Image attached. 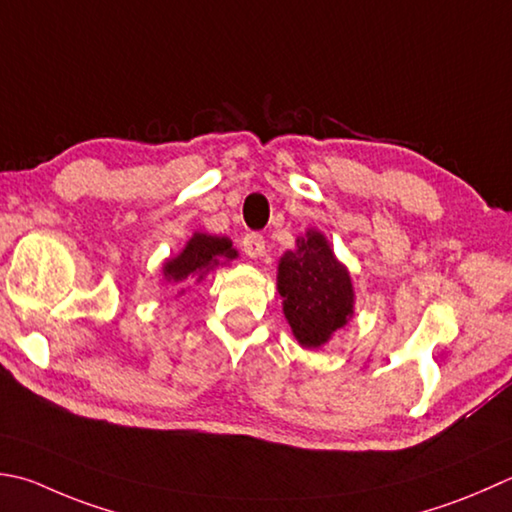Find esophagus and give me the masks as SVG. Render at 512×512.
<instances>
[{
    "mask_svg": "<svg viewBox=\"0 0 512 512\" xmlns=\"http://www.w3.org/2000/svg\"><path fill=\"white\" fill-rule=\"evenodd\" d=\"M242 250L246 253V257H250V259L262 257V255L266 253L264 237L259 235V233H248V235L244 237V242H242Z\"/></svg>",
    "mask_w": 512,
    "mask_h": 512,
    "instance_id": "obj_1",
    "label": "esophagus"
}]
</instances>
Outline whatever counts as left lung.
<instances>
[{"label":"left lung","mask_w":512,"mask_h":512,"mask_svg":"<svg viewBox=\"0 0 512 512\" xmlns=\"http://www.w3.org/2000/svg\"><path fill=\"white\" fill-rule=\"evenodd\" d=\"M284 317L302 348H322L355 315V288L324 233L308 228L277 266Z\"/></svg>","instance_id":"1"}]
</instances>
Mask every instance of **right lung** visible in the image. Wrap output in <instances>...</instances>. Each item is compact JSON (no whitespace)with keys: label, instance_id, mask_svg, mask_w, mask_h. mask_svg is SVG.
I'll return each instance as SVG.
<instances>
[{"label":"right lung","instance_id":"obj_1","mask_svg":"<svg viewBox=\"0 0 512 512\" xmlns=\"http://www.w3.org/2000/svg\"><path fill=\"white\" fill-rule=\"evenodd\" d=\"M237 255V248H233V242L228 237L208 235L195 230L186 246L175 257H168L164 262V279L177 290L175 297H179L186 293V286L193 282H202L210 270L233 262Z\"/></svg>","mask_w":512,"mask_h":512}]
</instances>
